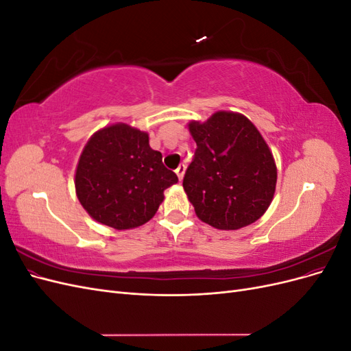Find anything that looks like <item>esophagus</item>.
<instances>
[{
  "label": "esophagus",
  "instance_id": "obj_1",
  "mask_svg": "<svg viewBox=\"0 0 351 351\" xmlns=\"http://www.w3.org/2000/svg\"><path fill=\"white\" fill-rule=\"evenodd\" d=\"M184 165H180L177 169H176V174H177V177H178V180H180V182H182V180H183V177H184Z\"/></svg>",
  "mask_w": 351,
  "mask_h": 351
}]
</instances>
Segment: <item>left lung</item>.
<instances>
[{
  "label": "left lung",
  "instance_id": "8db88e82",
  "mask_svg": "<svg viewBox=\"0 0 351 351\" xmlns=\"http://www.w3.org/2000/svg\"><path fill=\"white\" fill-rule=\"evenodd\" d=\"M187 127L197 147L183 187L197 218L227 231L253 224L277 186L274 155L256 125L240 112L217 111Z\"/></svg>",
  "mask_w": 351,
  "mask_h": 351
}]
</instances>
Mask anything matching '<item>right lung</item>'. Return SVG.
<instances>
[{
	"instance_id": "1",
	"label": "right lung",
	"mask_w": 351,
	"mask_h": 351,
	"mask_svg": "<svg viewBox=\"0 0 351 351\" xmlns=\"http://www.w3.org/2000/svg\"><path fill=\"white\" fill-rule=\"evenodd\" d=\"M178 182L149 146V134L125 123L105 125L84 145L74 174L83 209L99 224L132 230L149 221L164 190Z\"/></svg>"
}]
</instances>
